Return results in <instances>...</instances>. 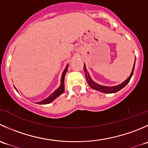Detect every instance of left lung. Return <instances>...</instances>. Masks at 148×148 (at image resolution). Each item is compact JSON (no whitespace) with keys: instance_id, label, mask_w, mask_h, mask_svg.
<instances>
[{"instance_id":"8db88e82","label":"left lung","mask_w":148,"mask_h":148,"mask_svg":"<svg viewBox=\"0 0 148 148\" xmlns=\"http://www.w3.org/2000/svg\"><path fill=\"white\" fill-rule=\"evenodd\" d=\"M134 68H135V64H134L133 66V69L132 70V72H131L130 76L128 79H127L123 83L117 85V86H102V85L97 84V83H95V82H93L91 79V77H89V74H88L87 71H86V69L85 67V64L84 65V70L85 72V77H86V79L87 81L88 84L94 89H96V90L100 91V92H104V93H114V92H117L118 91H120V89H122V88L125 87L127 84L128 82L130 80L131 77H132V74H133V71H134Z\"/></svg>"}]
</instances>
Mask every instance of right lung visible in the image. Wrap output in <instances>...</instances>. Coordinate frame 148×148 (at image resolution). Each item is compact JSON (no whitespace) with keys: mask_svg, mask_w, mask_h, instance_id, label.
<instances>
[{"mask_svg":"<svg viewBox=\"0 0 148 148\" xmlns=\"http://www.w3.org/2000/svg\"><path fill=\"white\" fill-rule=\"evenodd\" d=\"M67 68H68V65L66 66V67L65 68L64 71H63V74H62V80H61V86H59V89H56V90L55 91V92H53L51 95H50V96H49L48 98H46V99L41 101V102H37L38 104H49V103L51 102L53 99H55L56 97H59V95H62V94L63 93L64 91V77H65L66 73V71H67Z\"/></svg>","mask_w":148,"mask_h":148,"instance_id":"add662e5","label":"right lung"}]
</instances>
